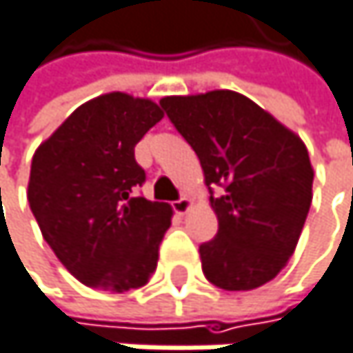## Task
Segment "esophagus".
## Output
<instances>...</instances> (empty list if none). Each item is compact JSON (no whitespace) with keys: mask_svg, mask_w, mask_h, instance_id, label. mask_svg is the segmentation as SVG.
I'll return each instance as SVG.
<instances>
[{"mask_svg":"<svg viewBox=\"0 0 353 353\" xmlns=\"http://www.w3.org/2000/svg\"><path fill=\"white\" fill-rule=\"evenodd\" d=\"M190 209H192V201H190V199H186V196L173 203V211L178 213V215H186Z\"/></svg>","mask_w":353,"mask_h":353,"instance_id":"obj_1","label":"esophagus"}]
</instances>
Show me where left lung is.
<instances>
[{
	"instance_id": "left-lung-1",
	"label": "left lung",
	"mask_w": 353,
	"mask_h": 353,
	"mask_svg": "<svg viewBox=\"0 0 353 353\" xmlns=\"http://www.w3.org/2000/svg\"><path fill=\"white\" fill-rule=\"evenodd\" d=\"M161 107L201 159L205 184L224 188L211 207L215 240L201 246L205 277L225 292L275 279L294 254L314 169L302 138L236 90L163 97Z\"/></svg>"
}]
</instances>
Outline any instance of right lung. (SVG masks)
<instances>
[{
  "label": "right lung",
  "instance_id": "obj_1",
  "mask_svg": "<svg viewBox=\"0 0 353 353\" xmlns=\"http://www.w3.org/2000/svg\"><path fill=\"white\" fill-rule=\"evenodd\" d=\"M161 119L154 101L107 92L80 105L34 150L30 211L59 263L88 288L138 290L157 269L173 211L132 192L144 182L134 146Z\"/></svg>",
  "mask_w": 353,
  "mask_h": 353
}]
</instances>
